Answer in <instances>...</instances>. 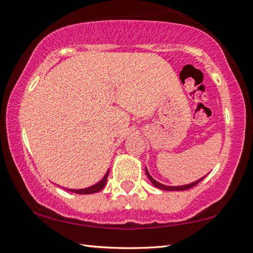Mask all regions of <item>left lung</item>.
<instances>
[{
    "instance_id": "1",
    "label": "left lung",
    "mask_w": 253,
    "mask_h": 253,
    "mask_svg": "<svg viewBox=\"0 0 253 253\" xmlns=\"http://www.w3.org/2000/svg\"><path fill=\"white\" fill-rule=\"evenodd\" d=\"M145 172H146V175H147V177L149 178V181L152 182V184L155 187H157V188H160V190H164V191H185V190H188V188H191V187H193V186H195L196 184H199L201 181H202V179L205 177V176H203V177H201L200 179H198V181H195V182H192V183H190V184H186V185H179V186H169V185H164V184H162V183H160V182H157L156 179H154L151 175H149V173H148V170H147V169H145Z\"/></svg>"
}]
</instances>
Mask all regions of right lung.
Returning <instances> with one entry per match:
<instances>
[{
    "label": "right lung",
    "instance_id": "obj_1",
    "mask_svg": "<svg viewBox=\"0 0 253 253\" xmlns=\"http://www.w3.org/2000/svg\"><path fill=\"white\" fill-rule=\"evenodd\" d=\"M109 174V169L107 170V173L105 174V176L102 177V179H100L99 182L96 183L95 185H91L89 187L85 188H79V190H74V188H66L69 192H72V193H77V194H92V193H97V192L101 191L102 188L105 187L106 182H107V177H108Z\"/></svg>",
    "mask_w": 253,
    "mask_h": 253
}]
</instances>
